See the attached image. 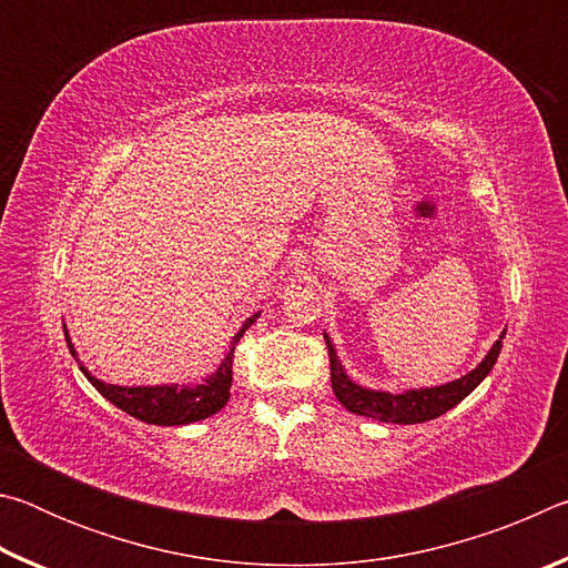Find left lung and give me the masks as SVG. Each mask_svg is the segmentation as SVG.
<instances>
[{
	"label": "left lung",
	"instance_id": "1",
	"mask_svg": "<svg viewBox=\"0 0 568 568\" xmlns=\"http://www.w3.org/2000/svg\"><path fill=\"white\" fill-rule=\"evenodd\" d=\"M504 338L506 333L494 343V348L488 351V355L480 361L478 368L470 371L468 376L458 378L454 383H446V386L406 390V393H398V396H390V393L355 386V383L345 376L338 358H335V351L328 341V335H325V345H328V358H331V386H333L335 398H338L348 410L358 413V416L383 420V423H423V420L444 416L446 410L458 406V403L464 400L468 393L488 376V373H491V368L498 361V353H501Z\"/></svg>",
	"mask_w": 568,
	"mask_h": 568
}]
</instances>
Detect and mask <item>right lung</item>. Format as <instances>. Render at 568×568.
I'll list each match as a JSON object with an SVG mask.
<instances>
[{
	"label": "right lung",
	"mask_w": 568,
	"mask_h": 568,
	"mask_svg": "<svg viewBox=\"0 0 568 568\" xmlns=\"http://www.w3.org/2000/svg\"><path fill=\"white\" fill-rule=\"evenodd\" d=\"M255 318L257 315H250V318L243 323V328L237 331L233 343H230V353L225 355V361L220 363V368L195 388H178V386L122 388V386H110V383L92 378L82 365L80 368L104 398L114 403L118 408H122L124 413H130V416H134L138 420L155 423V426H185V423H195L213 416V413H217L227 403L230 386H233L235 345L240 343V338H243V333L250 328V325L255 323ZM67 345H70V353L74 355L70 338H67Z\"/></svg>",
	"instance_id": "obj_1"
}]
</instances>
